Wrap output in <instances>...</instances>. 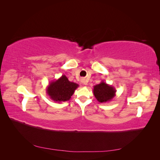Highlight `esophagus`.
<instances>
[{
    "instance_id": "obj_1",
    "label": "esophagus",
    "mask_w": 160,
    "mask_h": 160,
    "mask_svg": "<svg viewBox=\"0 0 160 160\" xmlns=\"http://www.w3.org/2000/svg\"><path fill=\"white\" fill-rule=\"evenodd\" d=\"M81 82H82V83H83L85 85H87V83L85 82V79H81Z\"/></svg>"
}]
</instances>
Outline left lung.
I'll return each mask as SVG.
<instances>
[{"label":"left lung","mask_w":160,"mask_h":160,"mask_svg":"<svg viewBox=\"0 0 160 160\" xmlns=\"http://www.w3.org/2000/svg\"><path fill=\"white\" fill-rule=\"evenodd\" d=\"M93 94L99 102L106 103L111 101L115 96L116 89L104 81L93 86Z\"/></svg>","instance_id":"8db88e82"}]
</instances>
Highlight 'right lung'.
Here are the masks:
<instances>
[{
	"mask_svg": "<svg viewBox=\"0 0 160 160\" xmlns=\"http://www.w3.org/2000/svg\"><path fill=\"white\" fill-rule=\"evenodd\" d=\"M79 85L71 82L62 75L60 78L49 83L47 88V93L50 99L58 103L69 101Z\"/></svg>",
	"mask_w": 160,
	"mask_h": 160,
	"instance_id": "right-lung-1",
	"label": "right lung"
}]
</instances>
